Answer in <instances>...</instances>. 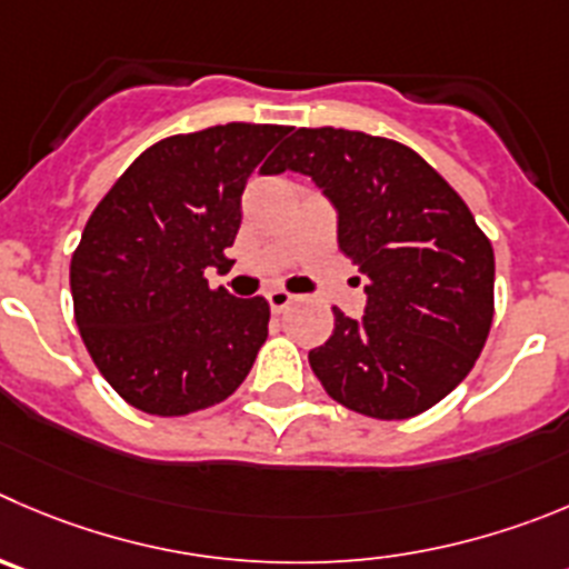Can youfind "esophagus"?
I'll return each instance as SVG.
<instances>
[{"mask_svg":"<svg viewBox=\"0 0 569 569\" xmlns=\"http://www.w3.org/2000/svg\"><path fill=\"white\" fill-rule=\"evenodd\" d=\"M264 299H268L270 310L281 312V310H288V307L293 305L296 296L288 293V290H284V288H273V290H268V296H264Z\"/></svg>","mask_w":569,"mask_h":569,"instance_id":"34e87169","label":"esophagus"}]
</instances>
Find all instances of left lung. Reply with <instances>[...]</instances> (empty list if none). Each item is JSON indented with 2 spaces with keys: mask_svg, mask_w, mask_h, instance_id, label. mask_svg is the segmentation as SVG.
Returning <instances> with one entry per match:
<instances>
[{
  "mask_svg": "<svg viewBox=\"0 0 569 569\" xmlns=\"http://www.w3.org/2000/svg\"><path fill=\"white\" fill-rule=\"evenodd\" d=\"M310 176L338 209L340 251L366 276V316L338 307L310 351L323 391L355 413L399 421L472 371L495 318V248L461 194L416 150L343 128H299L264 176Z\"/></svg>",
  "mask_w": 569,
  "mask_h": 569,
  "instance_id": "obj_1",
  "label": "left lung"
}]
</instances>
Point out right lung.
<instances>
[{
  "mask_svg": "<svg viewBox=\"0 0 569 569\" xmlns=\"http://www.w3.org/2000/svg\"><path fill=\"white\" fill-rule=\"evenodd\" d=\"M288 126L229 122L150 144L100 200L72 253L74 321L108 386L150 416L212 408L268 338L262 296L209 288L240 198Z\"/></svg>",
  "mask_w": 569,
  "mask_h": 569,
  "instance_id": "obj_1",
  "label": "right lung"
}]
</instances>
